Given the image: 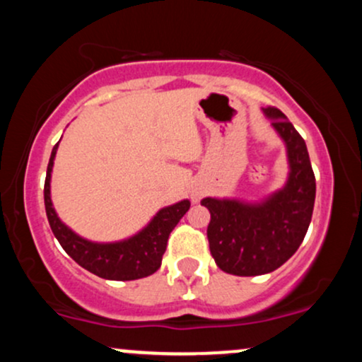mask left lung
I'll return each mask as SVG.
<instances>
[{
  "mask_svg": "<svg viewBox=\"0 0 362 362\" xmlns=\"http://www.w3.org/2000/svg\"><path fill=\"white\" fill-rule=\"evenodd\" d=\"M284 141L289 175L282 189L262 202L206 197L211 255L233 276H262L281 267L296 253L308 231L315 206V173L305 139L276 107L262 109Z\"/></svg>",
  "mask_w": 362,
  "mask_h": 362,
  "instance_id": "obj_1",
  "label": "left lung"
}]
</instances>
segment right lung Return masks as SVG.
Segmentation results:
<instances>
[{
  "label": "right lung",
  "instance_id": "add662e5",
  "mask_svg": "<svg viewBox=\"0 0 362 362\" xmlns=\"http://www.w3.org/2000/svg\"><path fill=\"white\" fill-rule=\"evenodd\" d=\"M57 146L59 143L52 148L51 160L47 165L44 204L52 233L61 243V247L64 248V252L83 269L102 279L134 281L155 274L160 269L163 253L167 250L168 236L182 219V216L189 211L190 202L184 199L177 204L163 207L158 211L146 228L122 242L95 243L81 238L57 218L51 201V172Z\"/></svg>",
  "mask_w": 362,
  "mask_h": 362
}]
</instances>
